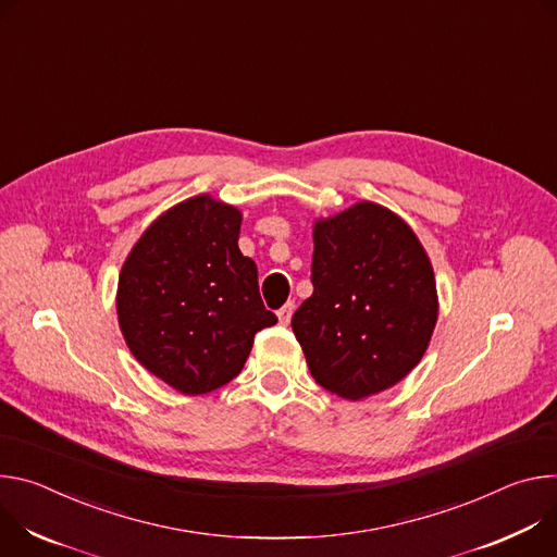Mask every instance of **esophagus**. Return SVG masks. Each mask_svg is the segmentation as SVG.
<instances>
[{
    "label": "esophagus",
    "mask_w": 557,
    "mask_h": 557,
    "mask_svg": "<svg viewBox=\"0 0 557 557\" xmlns=\"http://www.w3.org/2000/svg\"><path fill=\"white\" fill-rule=\"evenodd\" d=\"M278 314V321H281V325H289V321H292V314H294V302L289 300V302H285L281 310L276 312Z\"/></svg>",
    "instance_id": "1"
}]
</instances>
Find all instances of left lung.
<instances>
[{
    "label": "left lung",
    "mask_w": 557,
    "mask_h": 557,
    "mask_svg": "<svg viewBox=\"0 0 557 557\" xmlns=\"http://www.w3.org/2000/svg\"><path fill=\"white\" fill-rule=\"evenodd\" d=\"M312 283L292 330L321 387L362 400L420 362L438 323L436 276L396 212L358 201L317 219Z\"/></svg>",
    "instance_id": "left-lung-1"
}]
</instances>
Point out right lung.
<instances>
[{
	"instance_id": "1",
	"label": "right lung",
	"mask_w": 557,
	"mask_h": 557,
	"mask_svg": "<svg viewBox=\"0 0 557 557\" xmlns=\"http://www.w3.org/2000/svg\"><path fill=\"white\" fill-rule=\"evenodd\" d=\"M238 208L199 195L159 214L119 272L116 319L133 356L185 396L227 385L276 317L238 250Z\"/></svg>"
}]
</instances>
